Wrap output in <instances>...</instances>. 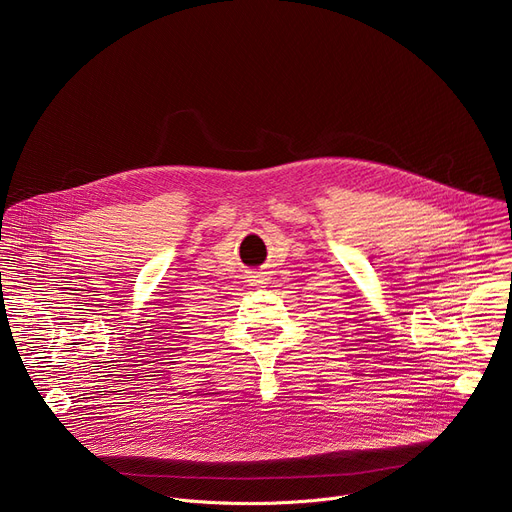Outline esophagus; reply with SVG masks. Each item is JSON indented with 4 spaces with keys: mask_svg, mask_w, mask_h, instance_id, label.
I'll return each mask as SVG.
<instances>
[{
    "mask_svg": "<svg viewBox=\"0 0 512 512\" xmlns=\"http://www.w3.org/2000/svg\"><path fill=\"white\" fill-rule=\"evenodd\" d=\"M257 277H261V275H257ZM253 281H255V283H257V285H261V283H263V281H265V279H253Z\"/></svg>",
    "mask_w": 512,
    "mask_h": 512,
    "instance_id": "esophagus-1",
    "label": "esophagus"
}]
</instances>
